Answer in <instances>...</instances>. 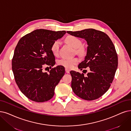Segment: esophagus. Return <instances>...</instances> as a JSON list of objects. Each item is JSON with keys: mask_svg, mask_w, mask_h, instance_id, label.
<instances>
[{"mask_svg": "<svg viewBox=\"0 0 131 131\" xmlns=\"http://www.w3.org/2000/svg\"><path fill=\"white\" fill-rule=\"evenodd\" d=\"M65 70H66V72L67 73H68V74H69V73L70 72V70H69V69L66 68V69H65Z\"/></svg>", "mask_w": 131, "mask_h": 131, "instance_id": "1", "label": "esophagus"}]
</instances>
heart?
I'll use <instances>...</instances> for the list:
<instances>
[{"label":"heart","mask_w":131,"mask_h":131,"mask_svg":"<svg viewBox=\"0 0 131 131\" xmlns=\"http://www.w3.org/2000/svg\"><path fill=\"white\" fill-rule=\"evenodd\" d=\"M66 42L70 45L72 48L76 49V51L80 54H83L84 53V49L83 47H81L82 45V41L76 36L69 35L66 39ZM60 42L59 40H57L54 42L51 47V51L54 55H57L59 53V49L60 47ZM80 60L77 57H74L72 59L62 58L59 60L57 62L59 65L62 66L68 69H71L74 66L77 64Z\"/></svg>","instance_id":"b5f03b06"}]
</instances>
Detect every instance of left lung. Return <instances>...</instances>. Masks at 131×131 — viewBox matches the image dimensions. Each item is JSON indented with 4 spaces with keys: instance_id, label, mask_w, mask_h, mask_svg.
Returning <instances> with one entry per match:
<instances>
[{
    "instance_id": "left-lung-1",
    "label": "left lung",
    "mask_w": 131,
    "mask_h": 131,
    "mask_svg": "<svg viewBox=\"0 0 131 131\" xmlns=\"http://www.w3.org/2000/svg\"><path fill=\"white\" fill-rule=\"evenodd\" d=\"M67 33L86 41V55L78 67L81 70L90 68L86 76L75 71L70 72L72 90L85 100L98 99L108 90L117 69L118 56L114 46L106 34L95 29Z\"/></svg>"
}]
</instances>
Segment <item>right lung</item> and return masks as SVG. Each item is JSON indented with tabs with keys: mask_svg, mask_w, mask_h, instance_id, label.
Wrapping results in <instances>:
<instances>
[{
	"mask_svg": "<svg viewBox=\"0 0 131 131\" xmlns=\"http://www.w3.org/2000/svg\"><path fill=\"white\" fill-rule=\"evenodd\" d=\"M66 33L65 30L36 29L19 41L12 61V71L19 89L30 100L44 102L54 96L55 87L64 75V68L58 66L49 74L42 69L45 64L51 68L55 64L51 47Z\"/></svg>",
	"mask_w": 131,
	"mask_h": 131,
	"instance_id": "add662e5",
	"label": "right lung"
}]
</instances>
